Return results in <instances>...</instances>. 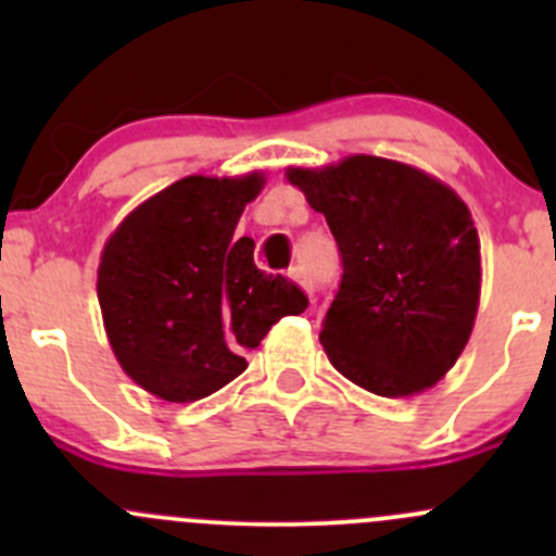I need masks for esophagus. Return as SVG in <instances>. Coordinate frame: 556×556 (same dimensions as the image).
I'll list each match as a JSON object with an SVG mask.
<instances>
[{
	"mask_svg": "<svg viewBox=\"0 0 556 556\" xmlns=\"http://www.w3.org/2000/svg\"><path fill=\"white\" fill-rule=\"evenodd\" d=\"M288 274H290V279H293V282L299 285V288L304 290L306 295H312V282H309V277H306L304 268H301V266H293V268H290Z\"/></svg>",
	"mask_w": 556,
	"mask_h": 556,
	"instance_id": "obj_1",
	"label": "esophagus"
}]
</instances>
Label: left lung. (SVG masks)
Wrapping results in <instances>:
<instances>
[{
	"mask_svg": "<svg viewBox=\"0 0 556 556\" xmlns=\"http://www.w3.org/2000/svg\"><path fill=\"white\" fill-rule=\"evenodd\" d=\"M285 177L341 250L344 274L319 330L336 371L382 397L441 382L468 344L481 295L465 201L433 174L363 153L288 166Z\"/></svg>",
	"mask_w": 556,
	"mask_h": 556,
	"instance_id": "obj_1",
	"label": "left lung"
}]
</instances>
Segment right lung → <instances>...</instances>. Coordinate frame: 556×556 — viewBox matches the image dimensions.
I'll return each mask as SVG.
<instances>
[{"instance_id":"obj_1","label":"right lung","mask_w":556,"mask_h":556,"mask_svg":"<svg viewBox=\"0 0 556 556\" xmlns=\"http://www.w3.org/2000/svg\"><path fill=\"white\" fill-rule=\"evenodd\" d=\"M263 185V172L190 174L128 212L104 242L97 295L106 339L150 395H212L244 371V352L277 319L309 304L293 282L255 266L250 237L233 239Z\"/></svg>"}]
</instances>
